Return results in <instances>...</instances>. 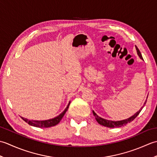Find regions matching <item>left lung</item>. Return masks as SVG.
<instances>
[{"label":"left lung","instance_id":"1","mask_svg":"<svg viewBox=\"0 0 157 157\" xmlns=\"http://www.w3.org/2000/svg\"><path fill=\"white\" fill-rule=\"evenodd\" d=\"M136 51H137V54L138 55L139 57L142 60H143L141 52H140L139 49L138 48V47L136 46ZM146 101H147V100H146ZM146 101H145L144 104V105H143V106H142L141 109H140L137 113H136L134 115H132V117H130L128 118V119H124V120H121V121H110V120H106V119H103L102 117H100L99 116H98L97 115H96V113L94 111H92V113H93V115H94V116L95 117L96 120V121H97V122L99 123V124H101V125H102L103 126L107 127V128H119V127L124 126L126 124H128V123L132 122L133 120H134L136 117H137L139 115V113H140V111H142V109H143V107H144L145 104H146Z\"/></svg>","mask_w":157,"mask_h":157}]
</instances>
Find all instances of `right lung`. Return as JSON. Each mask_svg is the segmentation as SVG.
I'll use <instances>...</instances> for the list:
<instances>
[{"label": "right lung", "mask_w": 157, "mask_h": 157, "mask_svg": "<svg viewBox=\"0 0 157 157\" xmlns=\"http://www.w3.org/2000/svg\"><path fill=\"white\" fill-rule=\"evenodd\" d=\"M69 105H70V102H69L67 106L64 111H63L59 115H58L57 117H56L53 119L44 120V121H35V120H29L26 118H23L22 117H21L23 121H25L26 123H28V124L30 125L37 127V128H49V127H52L58 124V123L60 122V121L61 120V119L63 118V117L65 114L66 111H67Z\"/></svg>", "instance_id": "right-lung-1"}]
</instances>
